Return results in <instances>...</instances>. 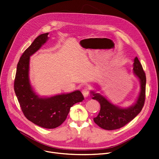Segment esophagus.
Listing matches in <instances>:
<instances>
[{
    "label": "esophagus",
    "mask_w": 159,
    "mask_h": 159,
    "mask_svg": "<svg viewBox=\"0 0 159 159\" xmlns=\"http://www.w3.org/2000/svg\"><path fill=\"white\" fill-rule=\"evenodd\" d=\"M82 93L84 97H87L90 93V89L89 88H84L82 90Z\"/></svg>",
    "instance_id": "34e87169"
}]
</instances>
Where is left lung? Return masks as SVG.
Listing matches in <instances>:
<instances>
[{"instance_id":"8db88e82","label":"left lung","mask_w":159,"mask_h":159,"mask_svg":"<svg viewBox=\"0 0 159 159\" xmlns=\"http://www.w3.org/2000/svg\"><path fill=\"white\" fill-rule=\"evenodd\" d=\"M134 73L141 83V90L138 98L133 106L127 108H121L109 102L105 97L99 93L91 92L92 98L100 103V111L93 118L95 123L101 128L112 130L125 126L132 120L142 110L145 101L146 75L138 57L134 58Z\"/></svg>"}]
</instances>
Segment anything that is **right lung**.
Returning a JSON list of instances; mask_svg holds the SVG:
<instances>
[{
    "mask_svg": "<svg viewBox=\"0 0 159 159\" xmlns=\"http://www.w3.org/2000/svg\"><path fill=\"white\" fill-rule=\"evenodd\" d=\"M49 33L41 34L23 52L17 65L14 89L21 111L34 124L45 129H55L66 120L70 108L83 101L84 97L79 90L66 94L41 98L35 94L29 81L30 57L48 40Z\"/></svg>",
    "mask_w": 159,
    "mask_h": 159,
    "instance_id": "1",
    "label": "right lung"
}]
</instances>
